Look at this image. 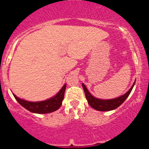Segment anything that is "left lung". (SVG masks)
Instances as JSON below:
<instances>
[{"mask_svg": "<svg viewBox=\"0 0 149 149\" xmlns=\"http://www.w3.org/2000/svg\"><path fill=\"white\" fill-rule=\"evenodd\" d=\"M135 82L134 83L133 86H131V89L127 91V93L123 95H121L120 97H118L116 98H113V99H99V98H95L94 96H93L90 94L88 89H86V86L84 84H82L83 88H84V93L86 95V98L88 101V104L90 105L93 109L98 111H110V110H113L116 109L117 107H119L124 101H125L126 98L128 97L131 92L132 91L133 87H134Z\"/></svg>", "mask_w": 149, "mask_h": 149, "instance_id": "obj_1", "label": "left lung"}]
</instances>
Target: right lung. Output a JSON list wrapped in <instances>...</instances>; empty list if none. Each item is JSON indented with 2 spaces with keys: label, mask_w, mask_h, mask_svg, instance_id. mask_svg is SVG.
<instances>
[{
  "label": "right lung",
  "mask_w": 149,
  "mask_h": 149,
  "mask_svg": "<svg viewBox=\"0 0 149 149\" xmlns=\"http://www.w3.org/2000/svg\"><path fill=\"white\" fill-rule=\"evenodd\" d=\"M65 87H66V84H64V86L56 95L50 99L42 101H37V102L27 101L18 98L15 95L13 94V95L18 103L30 112H32L34 113H49L58 110L62 105V102L64 98Z\"/></svg>",
  "instance_id": "obj_1"
}]
</instances>
